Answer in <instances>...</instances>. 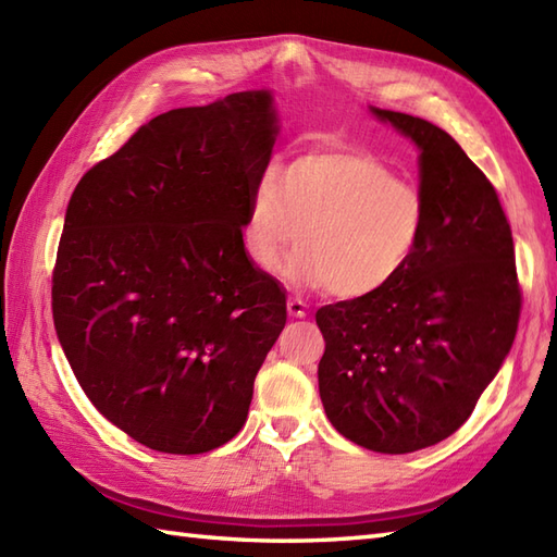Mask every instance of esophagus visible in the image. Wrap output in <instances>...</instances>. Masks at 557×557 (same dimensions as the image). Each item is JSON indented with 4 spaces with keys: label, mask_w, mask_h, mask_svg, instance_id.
Returning a JSON list of instances; mask_svg holds the SVG:
<instances>
[{
    "label": "esophagus",
    "mask_w": 557,
    "mask_h": 557,
    "mask_svg": "<svg viewBox=\"0 0 557 557\" xmlns=\"http://www.w3.org/2000/svg\"><path fill=\"white\" fill-rule=\"evenodd\" d=\"M287 311H289L292 318H304L306 313H309V309H306V304L301 299H297V297H289L287 299Z\"/></svg>",
    "instance_id": "esophagus-1"
}]
</instances>
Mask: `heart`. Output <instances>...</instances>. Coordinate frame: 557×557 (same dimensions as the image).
<instances>
[{
  "label": "heart",
  "mask_w": 557,
  "mask_h": 557,
  "mask_svg": "<svg viewBox=\"0 0 557 557\" xmlns=\"http://www.w3.org/2000/svg\"><path fill=\"white\" fill-rule=\"evenodd\" d=\"M429 230V200L363 148H318L265 174L248 200L244 251L277 270L289 248V275L327 285L339 299H366L409 268Z\"/></svg>",
  "instance_id": "obj_1"
}]
</instances>
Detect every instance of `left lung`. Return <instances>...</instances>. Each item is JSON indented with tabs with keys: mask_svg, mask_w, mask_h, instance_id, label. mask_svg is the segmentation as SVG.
<instances>
[{
	"mask_svg": "<svg viewBox=\"0 0 557 557\" xmlns=\"http://www.w3.org/2000/svg\"><path fill=\"white\" fill-rule=\"evenodd\" d=\"M373 114L421 150L429 230L393 285L318 309V387L347 441L405 455L445 441L471 417L515 342L522 287L488 176L441 126L405 112Z\"/></svg>",
	"mask_w": 557,
	"mask_h": 557,
	"instance_id": "left-lung-1",
	"label": "left lung"
}]
</instances>
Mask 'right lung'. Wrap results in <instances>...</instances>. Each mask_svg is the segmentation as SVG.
<instances>
[{
	"mask_svg": "<svg viewBox=\"0 0 557 557\" xmlns=\"http://www.w3.org/2000/svg\"><path fill=\"white\" fill-rule=\"evenodd\" d=\"M275 134L268 90L170 110L69 200L52 270L59 345L92 407L158 453L232 441L287 323L285 292L244 251Z\"/></svg>",
	"mask_w": 557,
	"mask_h": 557,
	"instance_id": "1",
	"label": "right lung"
}]
</instances>
